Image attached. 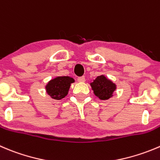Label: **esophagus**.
I'll use <instances>...</instances> for the list:
<instances>
[{
    "mask_svg": "<svg viewBox=\"0 0 160 160\" xmlns=\"http://www.w3.org/2000/svg\"><path fill=\"white\" fill-rule=\"evenodd\" d=\"M77 80H78L79 82H81V83H83V82L85 81V77H78V79H77Z\"/></svg>",
    "mask_w": 160,
    "mask_h": 160,
    "instance_id": "esophagus-1",
    "label": "esophagus"
}]
</instances>
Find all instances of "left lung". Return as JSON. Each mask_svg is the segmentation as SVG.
Returning a JSON list of instances; mask_svg holds the SVG:
<instances>
[{
	"label": "left lung",
	"mask_w": 160,
	"mask_h": 160,
	"mask_svg": "<svg viewBox=\"0 0 160 160\" xmlns=\"http://www.w3.org/2000/svg\"><path fill=\"white\" fill-rule=\"evenodd\" d=\"M92 91L96 97L101 100H108L113 96V93L116 90V84L104 75L97 77L91 83Z\"/></svg>",
	"instance_id": "8db88e82"
}]
</instances>
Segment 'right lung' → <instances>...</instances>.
I'll use <instances>...</instances> for the list:
<instances>
[{
  "mask_svg": "<svg viewBox=\"0 0 160 160\" xmlns=\"http://www.w3.org/2000/svg\"><path fill=\"white\" fill-rule=\"evenodd\" d=\"M74 82V79L70 77H56L46 84V92L52 98L61 100L67 95L71 83Z\"/></svg>",
  "mask_w": 160,
  "mask_h": 160,
  "instance_id": "obj_1",
  "label": "right lung"
}]
</instances>
